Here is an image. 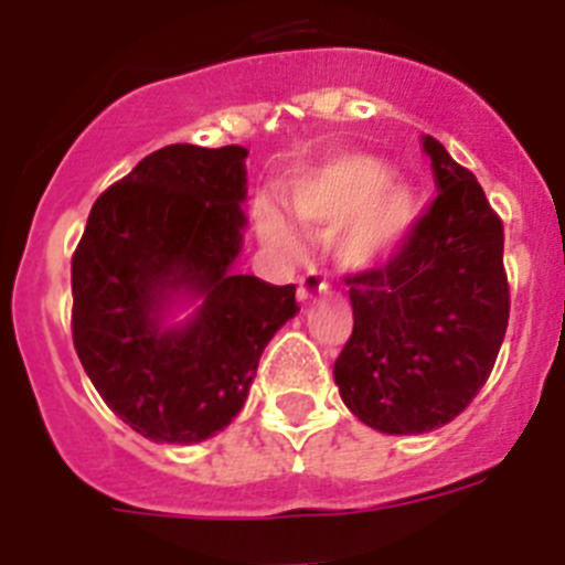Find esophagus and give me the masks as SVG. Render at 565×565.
Segmentation results:
<instances>
[{
  "mask_svg": "<svg viewBox=\"0 0 565 565\" xmlns=\"http://www.w3.org/2000/svg\"><path fill=\"white\" fill-rule=\"evenodd\" d=\"M328 291V279L322 277V271L319 268H308L302 277H299V286H297V297L299 302H311V299H317L319 294Z\"/></svg>",
  "mask_w": 565,
  "mask_h": 565,
  "instance_id": "esophagus-1",
  "label": "esophagus"
}]
</instances>
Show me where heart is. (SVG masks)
<instances>
[{"mask_svg":"<svg viewBox=\"0 0 565 565\" xmlns=\"http://www.w3.org/2000/svg\"><path fill=\"white\" fill-rule=\"evenodd\" d=\"M291 206L308 226H342L339 257L353 268L376 266L402 243L413 221V198L387 183V169L364 154H342L302 174L291 189ZM268 234L288 243L286 226L266 223Z\"/></svg>","mask_w":565,"mask_h":565,"instance_id":"b5f03b06","label":"heart"}]
</instances>
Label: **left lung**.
Returning a JSON list of instances; mask_svg holds the SVG:
<instances>
[{"label":"left lung","mask_w":565,"mask_h":565,"mask_svg":"<svg viewBox=\"0 0 565 565\" xmlns=\"http://www.w3.org/2000/svg\"><path fill=\"white\" fill-rule=\"evenodd\" d=\"M424 152L438 198L387 263L344 277L353 331L333 362L348 411L391 436L430 433L467 411L509 322L501 217L433 135Z\"/></svg>","instance_id":"obj_1"}]
</instances>
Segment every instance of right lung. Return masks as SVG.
<instances>
[{"instance_id":"obj_1","label":"right lung","mask_w":565,"mask_h":565,"mask_svg":"<svg viewBox=\"0 0 565 565\" xmlns=\"http://www.w3.org/2000/svg\"><path fill=\"white\" fill-rule=\"evenodd\" d=\"M246 149L172 143L102 192L73 254V344L109 411L143 438L194 444L246 404L297 288L234 274ZM201 296L163 329L174 296Z\"/></svg>"}]
</instances>
